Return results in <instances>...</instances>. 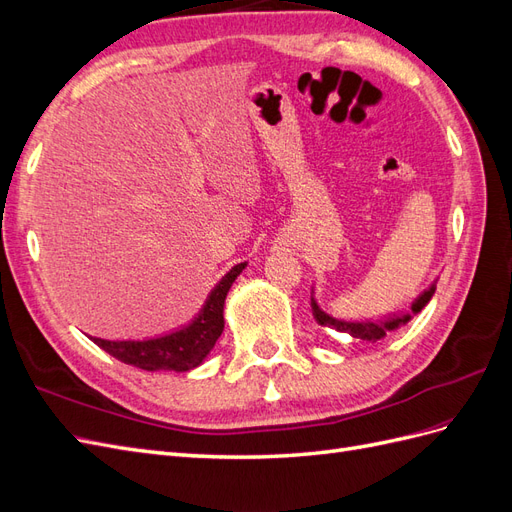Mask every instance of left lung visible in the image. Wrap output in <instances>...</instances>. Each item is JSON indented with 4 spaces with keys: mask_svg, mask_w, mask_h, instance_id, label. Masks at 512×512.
Returning a JSON list of instances; mask_svg holds the SVG:
<instances>
[{
    "mask_svg": "<svg viewBox=\"0 0 512 512\" xmlns=\"http://www.w3.org/2000/svg\"><path fill=\"white\" fill-rule=\"evenodd\" d=\"M433 292H436V286H431L429 290H425L421 297L414 301L412 316H416L429 303V299L433 297ZM312 314H314L316 322L322 324V327L335 329L339 333H348L354 339H365V342H378V339H382L386 335V331H393V329L399 327V324H406L410 320V314H408L404 318H393V320H386V322H344V320H337V318H331V316L324 314L322 309L316 305L314 299H312Z\"/></svg>",
    "mask_w": 512,
    "mask_h": 512,
    "instance_id": "left-lung-1",
    "label": "left lung"
}]
</instances>
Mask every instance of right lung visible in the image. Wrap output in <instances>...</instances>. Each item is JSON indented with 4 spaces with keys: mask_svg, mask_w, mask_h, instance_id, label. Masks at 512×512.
<instances>
[{
    "mask_svg": "<svg viewBox=\"0 0 512 512\" xmlns=\"http://www.w3.org/2000/svg\"><path fill=\"white\" fill-rule=\"evenodd\" d=\"M245 269V262L232 267L209 294L200 316L177 333H170L158 339H145V342H108V339L91 337L94 344L106 350L117 361L134 365L145 371H190L203 363L205 356L218 342L224 331V301L226 294L237 280V275Z\"/></svg>",
    "mask_w": 512,
    "mask_h": 512,
    "instance_id": "right-lung-1",
    "label": "right lung"
}]
</instances>
